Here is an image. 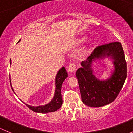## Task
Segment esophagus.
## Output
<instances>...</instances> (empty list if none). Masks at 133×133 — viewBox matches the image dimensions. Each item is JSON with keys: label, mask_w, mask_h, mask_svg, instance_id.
Masks as SVG:
<instances>
[{"label": "esophagus", "mask_w": 133, "mask_h": 133, "mask_svg": "<svg viewBox=\"0 0 133 133\" xmlns=\"http://www.w3.org/2000/svg\"><path fill=\"white\" fill-rule=\"evenodd\" d=\"M76 70V65L73 63H71L69 65L68 68V71L70 72V73H73Z\"/></svg>", "instance_id": "esophagus-1"}]
</instances>
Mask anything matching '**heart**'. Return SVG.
<instances>
[{
	"label": "heart",
	"mask_w": 133,
	"mask_h": 133,
	"mask_svg": "<svg viewBox=\"0 0 133 133\" xmlns=\"http://www.w3.org/2000/svg\"><path fill=\"white\" fill-rule=\"evenodd\" d=\"M86 38L87 37H85V36L80 35L79 36V37L77 38V40H76V42H77V44H81V43L84 42L86 40ZM92 44H93V42H91L90 45H92Z\"/></svg>",
	"instance_id": "b5f03b06"
}]
</instances>
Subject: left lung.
<instances>
[{
	"mask_svg": "<svg viewBox=\"0 0 133 133\" xmlns=\"http://www.w3.org/2000/svg\"><path fill=\"white\" fill-rule=\"evenodd\" d=\"M105 58L111 60L114 69L109 78L101 80L94 75L93 64ZM81 65L82 67L76 71V76L82 102L93 108L112 102L122 88L127 76V65L121 43L114 42L97 47Z\"/></svg>",
	"mask_w": 133,
	"mask_h": 133,
	"instance_id": "1",
	"label": "left lung"
}]
</instances>
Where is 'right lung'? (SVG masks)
<instances>
[{
	"mask_svg": "<svg viewBox=\"0 0 133 133\" xmlns=\"http://www.w3.org/2000/svg\"><path fill=\"white\" fill-rule=\"evenodd\" d=\"M20 41H21V40L18 42V43ZM11 64V62H10V64ZM67 77H68V73H67L66 70H65V68L62 67V68L59 69L58 73H57V75H56L55 84V90L54 96H53V99L47 104H45L44 105H38V106H32V105H28V104H25L24 102V103L31 110H32V111L35 112L48 113V112H54V111H57L58 109L60 108L61 105H62L63 101L62 98L61 88L63 82L65 80V78ZM9 80H10L11 87L12 90L13 91V88L11 85V83L10 76H9Z\"/></svg>",
	"mask_w": 133,
	"mask_h": 133,
	"instance_id": "1",
	"label": "right lung"
}]
</instances>
